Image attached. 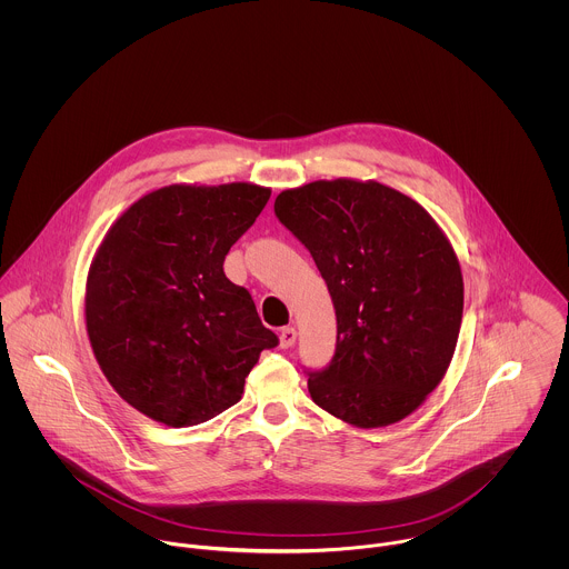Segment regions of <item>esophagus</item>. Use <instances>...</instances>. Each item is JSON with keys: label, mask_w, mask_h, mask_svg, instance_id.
<instances>
[{"label": "esophagus", "mask_w": 569, "mask_h": 569, "mask_svg": "<svg viewBox=\"0 0 569 569\" xmlns=\"http://www.w3.org/2000/svg\"><path fill=\"white\" fill-rule=\"evenodd\" d=\"M296 339H298V330L293 326L282 328V332H280V346L282 348H291L296 343Z\"/></svg>", "instance_id": "obj_1"}]
</instances>
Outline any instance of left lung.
<instances>
[{"mask_svg":"<svg viewBox=\"0 0 569 569\" xmlns=\"http://www.w3.org/2000/svg\"><path fill=\"white\" fill-rule=\"evenodd\" d=\"M335 305L337 346L309 370L311 399L357 427L411 413L445 377L462 325L453 247L406 194L377 181H313L276 197Z\"/></svg>","mask_w":569,"mask_h":569,"instance_id":"obj_1","label":"left lung"}]
</instances>
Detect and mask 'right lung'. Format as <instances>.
<instances>
[{"instance_id": "right-lung-1", "label": "right lung", "mask_w": 569, "mask_h": 569, "mask_svg": "<svg viewBox=\"0 0 569 569\" xmlns=\"http://www.w3.org/2000/svg\"><path fill=\"white\" fill-rule=\"evenodd\" d=\"M271 190L253 183L168 186L109 230L87 278L93 355L113 390L168 427L241 401L244 379L278 337L223 260Z\"/></svg>"}]
</instances>
